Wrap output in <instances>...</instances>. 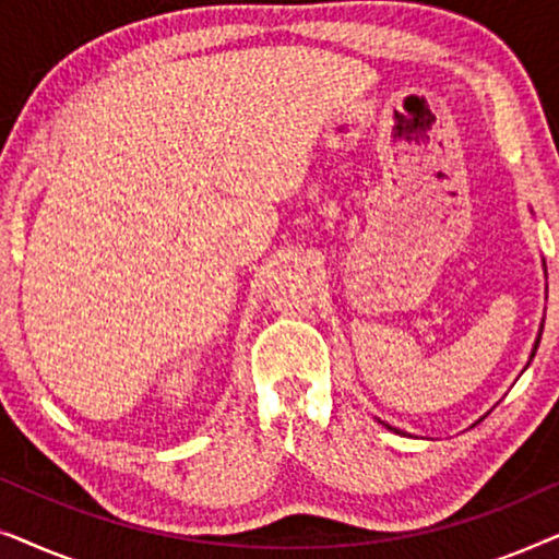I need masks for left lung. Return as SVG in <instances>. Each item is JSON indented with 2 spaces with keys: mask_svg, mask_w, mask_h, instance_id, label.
Listing matches in <instances>:
<instances>
[{
  "mask_svg": "<svg viewBox=\"0 0 559 559\" xmlns=\"http://www.w3.org/2000/svg\"><path fill=\"white\" fill-rule=\"evenodd\" d=\"M534 350H537V346H534ZM389 430H392V427H389Z\"/></svg>",
  "mask_w": 559,
  "mask_h": 559,
  "instance_id": "left-lung-1",
  "label": "left lung"
}]
</instances>
